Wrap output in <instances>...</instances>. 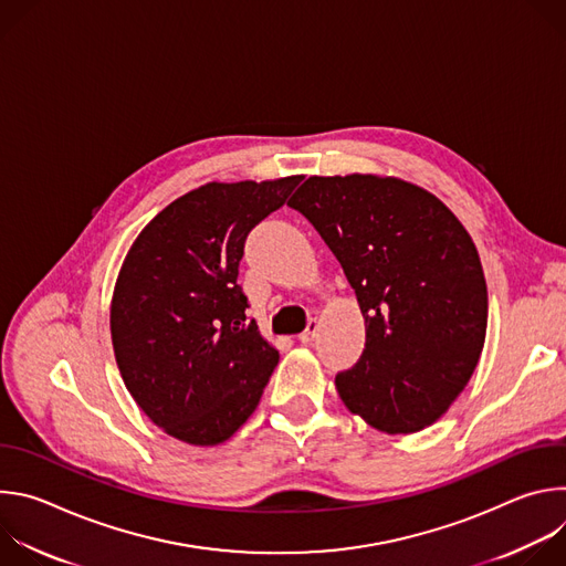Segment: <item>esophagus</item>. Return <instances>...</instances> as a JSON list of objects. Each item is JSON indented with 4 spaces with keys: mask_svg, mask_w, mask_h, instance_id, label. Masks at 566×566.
Listing matches in <instances>:
<instances>
[{
    "mask_svg": "<svg viewBox=\"0 0 566 566\" xmlns=\"http://www.w3.org/2000/svg\"><path fill=\"white\" fill-rule=\"evenodd\" d=\"M317 329H319V322H317L315 317H311V319H308V325H306V329H304V332L297 336V338H300V343L308 345V343H311V340L317 336Z\"/></svg>",
    "mask_w": 566,
    "mask_h": 566,
    "instance_id": "1",
    "label": "esophagus"
}]
</instances>
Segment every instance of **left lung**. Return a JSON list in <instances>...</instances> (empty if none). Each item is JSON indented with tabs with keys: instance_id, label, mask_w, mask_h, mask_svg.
Listing matches in <instances>:
<instances>
[{
	"instance_id": "1",
	"label": "left lung",
	"mask_w": 566,
	"mask_h": 566,
	"mask_svg": "<svg viewBox=\"0 0 566 566\" xmlns=\"http://www.w3.org/2000/svg\"><path fill=\"white\" fill-rule=\"evenodd\" d=\"M289 206L325 239L365 317L363 356L336 376L343 402L387 434L432 426L486 340V277L468 230L391 177H308Z\"/></svg>"
}]
</instances>
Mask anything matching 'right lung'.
Here are the masks:
<instances>
[{
	"label": "right lung",
	"mask_w": 566,
	"mask_h": 566,
	"mask_svg": "<svg viewBox=\"0 0 566 566\" xmlns=\"http://www.w3.org/2000/svg\"><path fill=\"white\" fill-rule=\"evenodd\" d=\"M300 179L206 184L160 210L123 262L109 315L116 363L138 408L179 441L230 439L280 360L237 275L249 232Z\"/></svg>",
	"instance_id": "obj_1"
}]
</instances>
